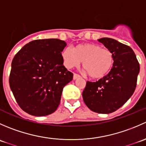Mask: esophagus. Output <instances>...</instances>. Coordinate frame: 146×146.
<instances>
[{
	"instance_id": "esophagus-1",
	"label": "esophagus",
	"mask_w": 146,
	"mask_h": 146,
	"mask_svg": "<svg viewBox=\"0 0 146 146\" xmlns=\"http://www.w3.org/2000/svg\"><path fill=\"white\" fill-rule=\"evenodd\" d=\"M80 77V75L77 74V73H74V74H73V80H76V79Z\"/></svg>"
}]
</instances>
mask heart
<instances>
[{"label":"heart","instance_id":"obj_1","mask_svg":"<svg viewBox=\"0 0 146 146\" xmlns=\"http://www.w3.org/2000/svg\"><path fill=\"white\" fill-rule=\"evenodd\" d=\"M67 68L76 67L82 61V67L93 79H101L109 74L114 66L112 52L95 44H81L75 50L67 47L61 54Z\"/></svg>","mask_w":146,"mask_h":146}]
</instances>
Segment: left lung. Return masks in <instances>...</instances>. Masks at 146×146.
Segmentation results:
<instances>
[{
  "label": "left lung",
  "mask_w": 146,
  "mask_h": 146,
  "mask_svg": "<svg viewBox=\"0 0 146 146\" xmlns=\"http://www.w3.org/2000/svg\"><path fill=\"white\" fill-rule=\"evenodd\" d=\"M111 51L114 62L108 75L86 83L82 98L87 107L100 114H110L120 108L134 92L140 65L132 48L111 38L98 39Z\"/></svg>",
  "instance_id": "8db88e82"
}]
</instances>
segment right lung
<instances>
[{"label": "right lung", "instance_id": "right-lung-1", "mask_svg": "<svg viewBox=\"0 0 146 146\" xmlns=\"http://www.w3.org/2000/svg\"><path fill=\"white\" fill-rule=\"evenodd\" d=\"M66 43L58 39H37L25 45L13 58L9 83L20 108L42 117L58 108L64 86L73 74L64 66Z\"/></svg>", "mask_w": 146, "mask_h": 146}]
</instances>
